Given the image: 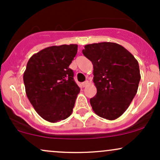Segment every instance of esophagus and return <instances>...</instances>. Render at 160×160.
<instances>
[{
  "label": "esophagus",
  "mask_w": 160,
  "mask_h": 160,
  "mask_svg": "<svg viewBox=\"0 0 160 160\" xmlns=\"http://www.w3.org/2000/svg\"><path fill=\"white\" fill-rule=\"evenodd\" d=\"M88 84H89V80H86L85 82H82V87H86V86H87Z\"/></svg>",
  "instance_id": "34e87169"
}]
</instances>
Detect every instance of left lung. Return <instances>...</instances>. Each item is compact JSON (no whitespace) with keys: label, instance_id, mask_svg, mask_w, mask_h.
I'll use <instances>...</instances> for the list:
<instances>
[{"label":"left lung","instance_id":"1","mask_svg":"<svg viewBox=\"0 0 160 160\" xmlns=\"http://www.w3.org/2000/svg\"><path fill=\"white\" fill-rule=\"evenodd\" d=\"M82 53L93 65L97 93L90 98L99 117L113 120L127 110L141 80L138 62L122 46L111 42L86 45Z\"/></svg>","mask_w":160,"mask_h":160}]
</instances>
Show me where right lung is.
I'll list each match as a JSON object with an SVG mask.
<instances>
[{
    "label": "right lung",
    "instance_id": "add662e5",
    "mask_svg": "<svg viewBox=\"0 0 160 160\" xmlns=\"http://www.w3.org/2000/svg\"><path fill=\"white\" fill-rule=\"evenodd\" d=\"M78 45L52 46L31 57L23 74L25 92L40 117L50 122L71 114L80 89L69 65Z\"/></svg>",
    "mask_w": 160,
    "mask_h": 160
}]
</instances>
